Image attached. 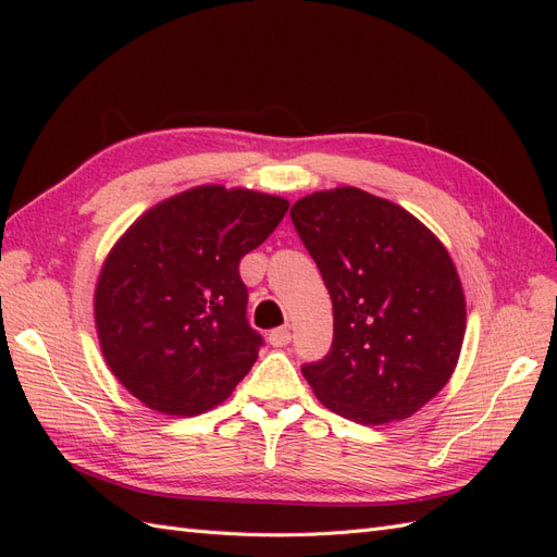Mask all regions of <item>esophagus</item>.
<instances>
[{
    "label": "esophagus",
    "mask_w": 557,
    "mask_h": 557,
    "mask_svg": "<svg viewBox=\"0 0 557 557\" xmlns=\"http://www.w3.org/2000/svg\"><path fill=\"white\" fill-rule=\"evenodd\" d=\"M269 344H272L274 348H283L290 344V330L288 327H276L269 332Z\"/></svg>",
    "instance_id": "34e87169"
}]
</instances>
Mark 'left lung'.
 <instances>
[{
  "label": "left lung",
  "instance_id": "8db88e82",
  "mask_svg": "<svg viewBox=\"0 0 557 557\" xmlns=\"http://www.w3.org/2000/svg\"><path fill=\"white\" fill-rule=\"evenodd\" d=\"M290 218L334 311L330 352L301 367L315 397L360 425L413 416L448 383L465 339L446 246L407 209L352 185L297 199Z\"/></svg>",
  "mask_w": 557,
  "mask_h": 557
}]
</instances>
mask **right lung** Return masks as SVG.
<instances>
[{"mask_svg":"<svg viewBox=\"0 0 557 557\" xmlns=\"http://www.w3.org/2000/svg\"><path fill=\"white\" fill-rule=\"evenodd\" d=\"M290 201L225 185L166 197L113 244L95 285L111 374L148 409L190 418L225 401L258 360L239 262Z\"/></svg>","mask_w":557,"mask_h":557,"instance_id":"add662e5","label":"right lung"}]
</instances>
